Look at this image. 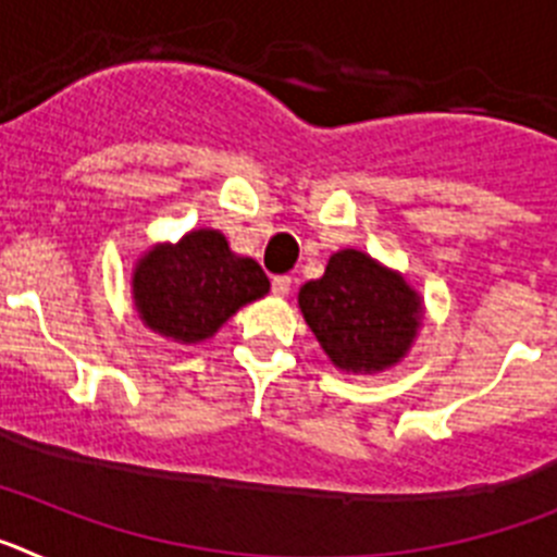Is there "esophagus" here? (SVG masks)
I'll return each mask as SVG.
<instances>
[{"label":"esophagus","mask_w":557,"mask_h":557,"mask_svg":"<svg viewBox=\"0 0 557 557\" xmlns=\"http://www.w3.org/2000/svg\"><path fill=\"white\" fill-rule=\"evenodd\" d=\"M289 287H293V278H289V275H275V278H273V293L275 295H287Z\"/></svg>","instance_id":"1"}]
</instances>
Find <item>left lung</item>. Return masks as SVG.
Masks as SVG:
<instances>
[{"mask_svg": "<svg viewBox=\"0 0 557 557\" xmlns=\"http://www.w3.org/2000/svg\"><path fill=\"white\" fill-rule=\"evenodd\" d=\"M304 321L326 357L346 373H379L410 351L421 298L405 275L362 250H337L326 273L298 293Z\"/></svg>", "mask_w": 557, "mask_h": 557, "instance_id": "8db88e82", "label": "left lung"}]
</instances>
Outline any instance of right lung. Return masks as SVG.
I'll return each instance as SVG.
<instances>
[{"mask_svg": "<svg viewBox=\"0 0 557 557\" xmlns=\"http://www.w3.org/2000/svg\"><path fill=\"white\" fill-rule=\"evenodd\" d=\"M262 268L236 256L220 231H189L147 250L133 270V301L147 329L175 343H200L245 304L268 295Z\"/></svg>", "mask_w": 557, "mask_h": 557, "instance_id": "right-lung-1", "label": "right lung"}]
</instances>
